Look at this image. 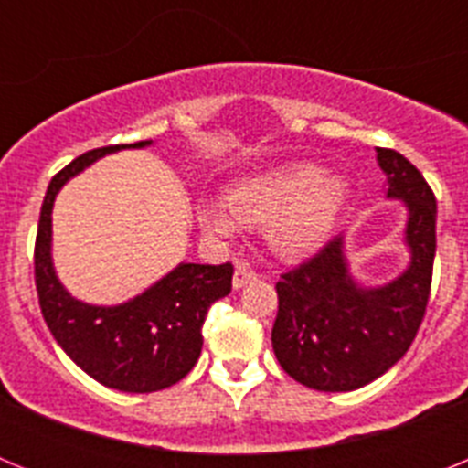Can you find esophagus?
Here are the masks:
<instances>
[{
  "instance_id": "esophagus-1",
  "label": "esophagus",
  "mask_w": 468,
  "mask_h": 468,
  "mask_svg": "<svg viewBox=\"0 0 468 468\" xmlns=\"http://www.w3.org/2000/svg\"><path fill=\"white\" fill-rule=\"evenodd\" d=\"M258 279V274H255V270L250 267L248 262H239L237 270H234V288H243L246 283H250V281Z\"/></svg>"
}]
</instances>
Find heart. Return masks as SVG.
<instances>
[{"label": "heart", "mask_w": 468, "mask_h": 468, "mask_svg": "<svg viewBox=\"0 0 468 468\" xmlns=\"http://www.w3.org/2000/svg\"><path fill=\"white\" fill-rule=\"evenodd\" d=\"M346 197L349 185L345 177L325 176L324 168L314 164H288L241 180L227 197L229 211L218 201H206L198 208V225L210 239H231L237 222L267 225L271 250L295 258L324 241Z\"/></svg>", "instance_id": "heart-1"}]
</instances>
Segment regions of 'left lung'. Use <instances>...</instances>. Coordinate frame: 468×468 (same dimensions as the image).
I'll return each instance as SVG.
<instances>
[{"mask_svg": "<svg viewBox=\"0 0 468 468\" xmlns=\"http://www.w3.org/2000/svg\"><path fill=\"white\" fill-rule=\"evenodd\" d=\"M387 197L408 206V270L379 288L351 279L345 237L281 274L271 346L295 382L316 391H354L399 363L410 349L431 292L436 255V197L396 150L378 147Z\"/></svg>", "mask_w": 468, "mask_h": 468, "instance_id": "left-lung-1", "label": "left lung"}]
</instances>
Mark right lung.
I'll return each mask as SVG.
<instances>
[{"mask_svg":"<svg viewBox=\"0 0 468 468\" xmlns=\"http://www.w3.org/2000/svg\"><path fill=\"white\" fill-rule=\"evenodd\" d=\"M133 144H107L84 152L56 173L41 204L35 241V283L48 330L63 351L102 387L152 394L185 378L201 354V328L210 304L231 292V262L177 264L152 288L117 307L74 300L51 262V210L58 189L93 161Z\"/></svg>","mask_w":468,"mask_h":468,"instance_id":"right-lung-1","label":"right lung"}]
</instances>
